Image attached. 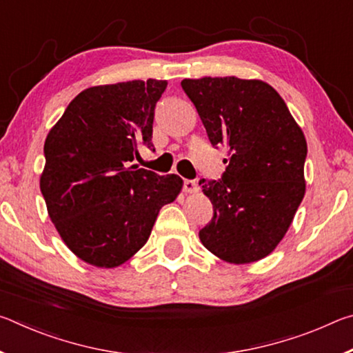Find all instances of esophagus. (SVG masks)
Listing matches in <instances>:
<instances>
[{
    "mask_svg": "<svg viewBox=\"0 0 353 353\" xmlns=\"http://www.w3.org/2000/svg\"><path fill=\"white\" fill-rule=\"evenodd\" d=\"M198 190H199L198 183H196L194 181H190V179L183 181V191H185V193H196Z\"/></svg>",
    "mask_w": 353,
    "mask_h": 353,
    "instance_id": "34e87169",
    "label": "esophagus"
}]
</instances>
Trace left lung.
Masks as SVG:
<instances>
[{
	"instance_id": "left-lung-1",
	"label": "left lung",
	"mask_w": 353,
	"mask_h": 353,
	"mask_svg": "<svg viewBox=\"0 0 353 353\" xmlns=\"http://www.w3.org/2000/svg\"><path fill=\"white\" fill-rule=\"evenodd\" d=\"M208 140L227 148L219 181L199 185L213 218L199 238L221 260L265 259L282 241L305 194L307 140L270 83L259 79H183Z\"/></svg>"
}]
</instances>
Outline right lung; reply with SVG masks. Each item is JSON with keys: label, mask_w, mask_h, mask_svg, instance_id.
Returning a JSON list of instances; mask_svg holds the SVG:
<instances>
[{"label": "right lung", "mask_w": 353, "mask_h": 353, "mask_svg": "<svg viewBox=\"0 0 353 353\" xmlns=\"http://www.w3.org/2000/svg\"><path fill=\"white\" fill-rule=\"evenodd\" d=\"M168 82L90 87L68 104L45 140L40 176L48 214L74 255L117 268L145 246L157 214L182 179L130 162L152 146L154 109Z\"/></svg>", "instance_id": "1"}]
</instances>
